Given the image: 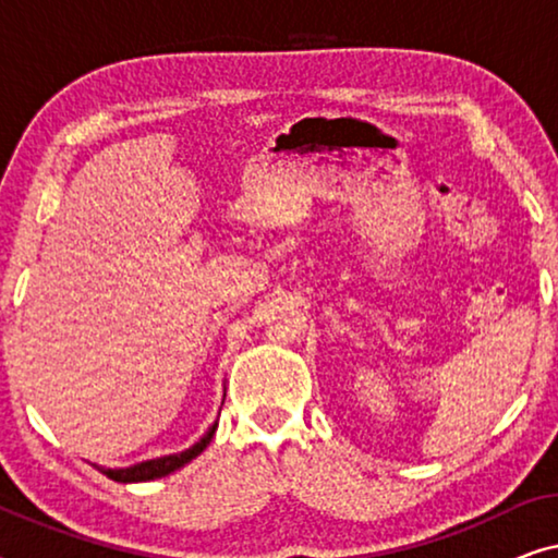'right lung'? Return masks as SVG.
<instances>
[{"label":"right lung","instance_id":"add662e5","mask_svg":"<svg viewBox=\"0 0 558 558\" xmlns=\"http://www.w3.org/2000/svg\"><path fill=\"white\" fill-rule=\"evenodd\" d=\"M218 429V422H213V426L208 432L203 434L201 439L195 441L193 447L185 449V452H178V454H165V457H155V460H147V462H140V464H132V468H119V470H109V468H98L94 464L96 470H101L106 477L117 480V483H149V480H157V477H167L170 472L185 468L190 460H195L197 454L203 452L205 447L210 445L213 434Z\"/></svg>","mask_w":558,"mask_h":558}]
</instances>
